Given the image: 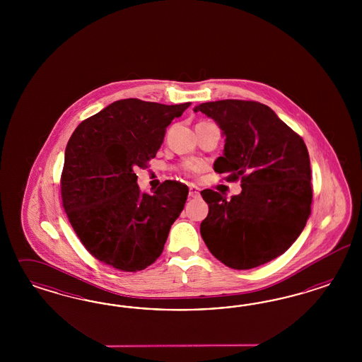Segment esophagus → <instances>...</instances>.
I'll use <instances>...</instances> for the list:
<instances>
[{
    "label": "esophagus",
    "mask_w": 362,
    "mask_h": 362,
    "mask_svg": "<svg viewBox=\"0 0 362 362\" xmlns=\"http://www.w3.org/2000/svg\"><path fill=\"white\" fill-rule=\"evenodd\" d=\"M199 194H200V189H199V187L191 185V186H189V191H188V195H189V197H199Z\"/></svg>",
    "instance_id": "1"
}]
</instances>
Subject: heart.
<instances>
[{
	"instance_id": "heart-1",
	"label": "heart",
	"mask_w": 362,
	"mask_h": 362,
	"mask_svg": "<svg viewBox=\"0 0 362 362\" xmlns=\"http://www.w3.org/2000/svg\"><path fill=\"white\" fill-rule=\"evenodd\" d=\"M183 171L186 174H195V173L199 171V167L195 165H191V163H187V165H183Z\"/></svg>"
}]
</instances>
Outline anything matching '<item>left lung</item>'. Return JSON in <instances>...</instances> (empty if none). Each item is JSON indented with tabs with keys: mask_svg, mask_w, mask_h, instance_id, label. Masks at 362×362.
Instances as JSON below:
<instances>
[{
	"mask_svg": "<svg viewBox=\"0 0 362 362\" xmlns=\"http://www.w3.org/2000/svg\"><path fill=\"white\" fill-rule=\"evenodd\" d=\"M226 135L214 170L241 192L227 200L214 189L200 194L209 215L202 238L221 263L251 269L279 257L307 224L312 204L310 160L303 138L260 102L224 99L200 103Z\"/></svg>",
	"mask_w": 362,
	"mask_h": 362,
	"instance_id": "obj_1",
	"label": "left lung"
}]
</instances>
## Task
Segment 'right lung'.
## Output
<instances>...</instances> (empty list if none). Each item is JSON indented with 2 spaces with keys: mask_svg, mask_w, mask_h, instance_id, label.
Masks as SVG:
<instances>
[{
  "mask_svg": "<svg viewBox=\"0 0 362 362\" xmlns=\"http://www.w3.org/2000/svg\"><path fill=\"white\" fill-rule=\"evenodd\" d=\"M191 102L117 100L81 122L70 136L61 175L66 215L91 256L123 272L147 268L162 255L188 187L165 180L153 194L136 185L163 143L165 129Z\"/></svg>",
  "mask_w": 362,
  "mask_h": 362,
  "instance_id": "add662e5",
  "label": "right lung"
}]
</instances>
